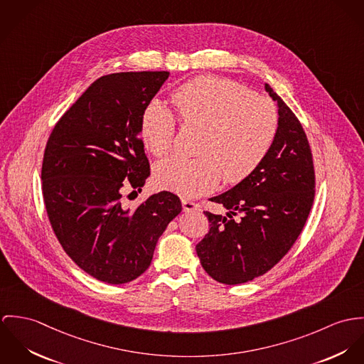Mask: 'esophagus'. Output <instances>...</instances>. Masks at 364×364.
<instances>
[{
	"instance_id": "esophagus-1",
	"label": "esophagus",
	"mask_w": 364,
	"mask_h": 364,
	"mask_svg": "<svg viewBox=\"0 0 364 364\" xmlns=\"http://www.w3.org/2000/svg\"><path fill=\"white\" fill-rule=\"evenodd\" d=\"M181 205H183V210L184 212H191V210H198L201 206L198 205V203H196V202L190 201V200H183L181 201Z\"/></svg>"
}]
</instances>
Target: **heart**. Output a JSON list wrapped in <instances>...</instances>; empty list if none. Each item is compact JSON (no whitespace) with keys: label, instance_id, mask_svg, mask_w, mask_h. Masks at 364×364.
I'll return each mask as SVG.
<instances>
[{"label":"heart","instance_id":"1","mask_svg":"<svg viewBox=\"0 0 364 364\" xmlns=\"http://www.w3.org/2000/svg\"><path fill=\"white\" fill-rule=\"evenodd\" d=\"M177 116L187 128H201L200 156H173L159 163V187L183 197L215 190L222 177L235 184L252 174L268 155L277 132L275 105L237 82L198 77L177 87L171 96ZM176 119L159 102H151L141 117L139 134L155 156L167 155L174 144Z\"/></svg>","mask_w":364,"mask_h":364}]
</instances>
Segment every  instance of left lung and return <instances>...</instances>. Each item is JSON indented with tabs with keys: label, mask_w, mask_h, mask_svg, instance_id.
Wrapping results in <instances>:
<instances>
[{
	"label": "left lung",
	"mask_w": 364,
	"mask_h": 364,
	"mask_svg": "<svg viewBox=\"0 0 364 364\" xmlns=\"http://www.w3.org/2000/svg\"><path fill=\"white\" fill-rule=\"evenodd\" d=\"M278 132L257 170L229 191L212 197L226 215L205 210L209 232L197 244L202 268L218 282L245 283L274 268L300 236L316 194V174L306 132L274 89ZM241 215L235 221L233 215Z\"/></svg>",
	"instance_id": "left-lung-1"
}]
</instances>
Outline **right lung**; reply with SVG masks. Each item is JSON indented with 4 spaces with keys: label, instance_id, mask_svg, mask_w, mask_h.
I'll return each instance as SVG.
<instances>
[{
    "label": "right lung",
    "instance_id": "right-lung-1",
    "mask_svg": "<svg viewBox=\"0 0 364 364\" xmlns=\"http://www.w3.org/2000/svg\"><path fill=\"white\" fill-rule=\"evenodd\" d=\"M167 78V71L100 77L55 124L44 149L41 190L54 235L68 257L102 282L122 284L142 275L181 212L180 198L168 191L135 209L122 203V194L141 193L151 174L139 122Z\"/></svg>",
    "mask_w": 364,
    "mask_h": 364
}]
</instances>
